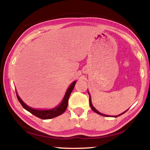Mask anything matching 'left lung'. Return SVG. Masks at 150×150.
<instances>
[{
    "label": "left lung",
    "mask_w": 150,
    "mask_h": 150,
    "mask_svg": "<svg viewBox=\"0 0 150 150\" xmlns=\"http://www.w3.org/2000/svg\"><path fill=\"white\" fill-rule=\"evenodd\" d=\"M88 95H89V103H90V106H91V108H92V110L94 111V112H95L96 113H97V114H98V115H102V116H108V115H103V114H102V113H100V112H98L97 110H96L95 109V108L94 107V106H93V105H92V103H91V95H90V94H89V93H88ZM127 110H126L125 112H122V114H120V115H117V116H114V117H117V116H120L121 115H123L124 113H125L127 111Z\"/></svg>",
    "instance_id": "1"
}]
</instances>
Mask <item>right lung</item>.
Returning <instances> with one entry per match:
<instances>
[{
  "label": "right lung",
  "mask_w": 150,
  "mask_h": 150,
  "mask_svg": "<svg viewBox=\"0 0 150 150\" xmlns=\"http://www.w3.org/2000/svg\"><path fill=\"white\" fill-rule=\"evenodd\" d=\"M75 83H76V81H73L69 87V88H67V90L65 94L64 97H63L62 103H60V105L56 106V107H55L54 108L47 109V110H40V109H35V108L30 107V106L26 105V104L22 101L21 98H20L18 95L17 92H16V96H17L18 100H19V102L20 103V104H21L22 106H23V108L24 109H26L27 111L30 112V113H32V115L37 116V117L44 119V120H47V119H51V118L56 117V116H59L65 111L68 106V100H69V96L72 92L73 88L75 87Z\"/></svg>",
  "instance_id": "right-lung-1"
}]
</instances>
